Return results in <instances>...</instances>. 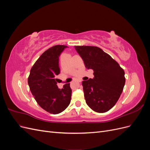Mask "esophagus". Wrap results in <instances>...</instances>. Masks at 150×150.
Returning <instances> with one entry per match:
<instances>
[{
  "instance_id": "obj_1",
  "label": "esophagus",
  "mask_w": 150,
  "mask_h": 150,
  "mask_svg": "<svg viewBox=\"0 0 150 150\" xmlns=\"http://www.w3.org/2000/svg\"><path fill=\"white\" fill-rule=\"evenodd\" d=\"M78 81L79 83H81V79H78Z\"/></svg>"
}]
</instances>
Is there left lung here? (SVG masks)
Here are the masks:
<instances>
[{"instance_id": "8db88e82", "label": "left lung", "mask_w": 150, "mask_h": 150, "mask_svg": "<svg viewBox=\"0 0 150 150\" xmlns=\"http://www.w3.org/2000/svg\"><path fill=\"white\" fill-rule=\"evenodd\" d=\"M86 67L94 71V78L83 81L86 104L94 111L105 112L115 105L125 84V71L118 63L98 47L75 46Z\"/></svg>"}]
</instances>
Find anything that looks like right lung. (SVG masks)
I'll use <instances>...</instances> for the list:
<instances>
[{"label":"right lung","mask_w":150,"mask_h":150,"mask_svg":"<svg viewBox=\"0 0 150 150\" xmlns=\"http://www.w3.org/2000/svg\"><path fill=\"white\" fill-rule=\"evenodd\" d=\"M64 45H56L46 50L32 67L28 84L36 102L51 114H59L67 108L71 102L72 90L69 83L59 89L56 76L60 73L59 56Z\"/></svg>","instance_id":"add662e5"}]
</instances>
